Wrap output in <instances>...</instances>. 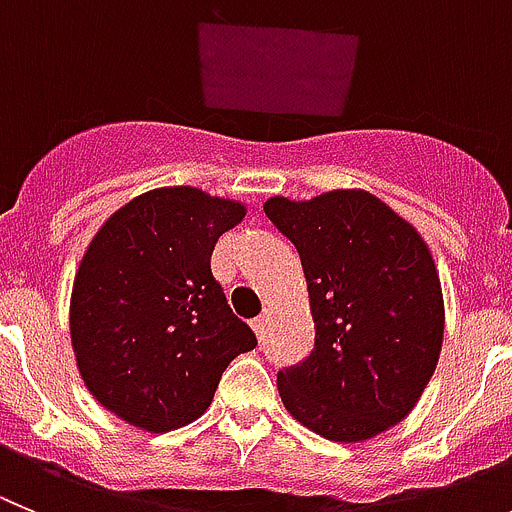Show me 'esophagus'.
I'll return each instance as SVG.
<instances>
[{"label":"esophagus","instance_id":"1","mask_svg":"<svg viewBox=\"0 0 512 512\" xmlns=\"http://www.w3.org/2000/svg\"><path fill=\"white\" fill-rule=\"evenodd\" d=\"M252 329H255L257 339H262V336H265V316H257V319L252 321Z\"/></svg>","mask_w":512,"mask_h":512}]
</instances>
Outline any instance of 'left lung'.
Listing matches in <instances>:
<instances>
[{"instance_id": "1", "label": "left lung", "mask_w": 512, "mask_h": 512, "mask_svg": "<svg viewBox=\"0 0 512 512\" xmlns=\"http://www.w3.org/2000/svg\"><path fill=\"white\" fill-rule=\"evenodd\" d=\"M265 214L298 250L316 329L311 354L278 372L283 405L324 439H372L411 413L439 362L434 257L367 191L275 196Z\"/></svg>"}]
</instances>
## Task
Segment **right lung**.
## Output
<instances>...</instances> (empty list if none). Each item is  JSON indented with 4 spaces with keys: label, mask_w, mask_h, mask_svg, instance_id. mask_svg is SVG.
Returning <instances> with one entry per match:
<instances>
[{
    "label": "right lung",
    "mask_w": 512,
    "mask_h": 512,
    "mask_svg": "<svg viewBox=\"0 0 512 512\" xmlns=\"http://www.w3.org/2000/svg\"><path fill=\"white\" fill-rule=\"evenodd\" d=\"M245 206L199 188L147 191L91 239L71 296L78 372L96 400L153 434L196 421L255 331L211 273Z\"/></svg>",
    "instance_id": "obj_1"
}]
</instances>
